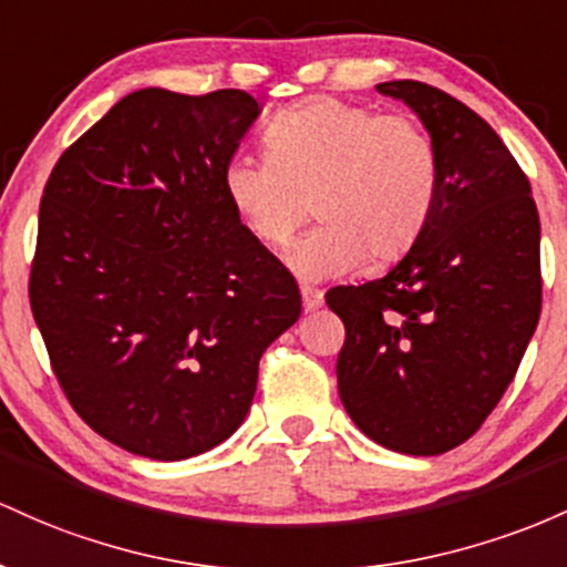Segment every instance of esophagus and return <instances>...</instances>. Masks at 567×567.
I'll list each match as a JSON object with an SVG mask.
<instances>
[{
  "instance_id": "1",
  "label": "esophagus",
  "mask_w": 567,
  "mask_h": 567,
  "mask_svg": "<svg viewBox=\"0 0 567 567\" xmlns=\"http://www.w3.org/2000/svg\"><path fill=\"white\" fill-rule=\"evenodd\" d=\"M302 308L305 313H313V310H318L323 305V295L318 289H310V286H302Z\"/></svg>"
}]
</instances>
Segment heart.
Listing matches in <instances>:
<instances>
[{"label":"heart","mask_w":567,"mask_h":567,"mask_svg":"<svg viewBox=\"0 0 567 567\" xmlns=\"http://www.w3.org/2000/svg\"><path fill=\"white\" fill-rule=\"evenodd\" d=\"M267 157L233 155L225 195L244 230L284 249L313 203L318 225L291 251L305 281L385 265L417 240L436 200V150L415 120L316 99L272 117Z\"/></svg>","instance_id":"1"}]
</instances>
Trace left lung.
Returning <instances> with one entry per match:
<instances>
[{"label":"left lung","mask_w":567,"mask_h":567,"mask_svg":"<svg viewBox=\"0 0 567 567\" xmlns=\"http://www.w3.org/2000/svg\"><path fill=\"white\" fill-rule=\"evenodd\" d=\"M436 150L439 187L410 251L378 281L334 286L346 323L342 406L372 442L442 455L485 423L540 316V221L530 182L480 114L415 80L380 82Z\"/></svg>","instance_id":"8db88e82"}]
</instances>
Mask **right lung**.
Segmentation results:
<instances>
[{"instance_id": "right-lung-1", "label": "right lung", "mask_w": 567, "mask_h": 567, "mask_svg": "<svg viewBox=\"0 0 567 567\" xmlns=\"http://www.w3.org/2000/svg\"><path fill=\"white\" fill-rule=\"evenodd\" d=\"M257 117L244 91L142 87L44 184L31 313L78 415L133 455L184 461L233 436L265 348L302 313L225 195Z\"/></svg>"}]
</instances>
